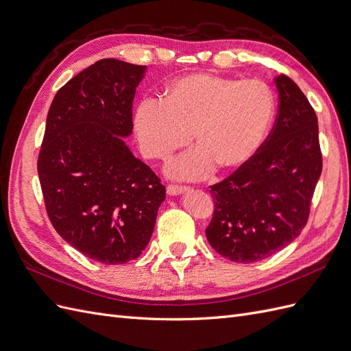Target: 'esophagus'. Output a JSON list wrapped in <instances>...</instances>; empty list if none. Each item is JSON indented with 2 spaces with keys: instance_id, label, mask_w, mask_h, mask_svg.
<instances>
[{
  "instance_id": "34e87169",
  "label": "esophagus",
  "mask_w": 351,
  "mask_h": 351,
  "mask_svg": "<svg viewBox=\"0 0 351 351\" xmlns=\"http://www.w3.org/2000/svg\"><path fill=\"white\" fill-rule=\"evenodd\" d=\"M189 190V187L187 186H182V184H168L167 186V192H168V195H180V193H184V192H187Z\"/></svg>"
}]
</instances>
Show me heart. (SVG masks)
<instances>
[{"mask_svg": "<svg viewBox=\"0 0 351 351\" xmlns=\"http://www.w3.org/2000/svg\"><path fill=\"white\" fill-rule=\"evenodd\" d=\"M275 114L267 83L195 73L174 80L162 99H145L134 115L142 152L167 159L193 137L196 149L168 165L182 178H202L218 165L234 169L256 154Z\"/></svg>", "mask_w": 351, "mask_h": 351, "instance_id": "obj_1", "label": "heart"}]
</instances>
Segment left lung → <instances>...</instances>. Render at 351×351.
Masks as SVG:
<instances>
[{"mask_svg":"<svg viewBox=\"0 0 351 351\" xmlns=\"http://www.w3.org/2000/svg\"><path fill=\"white\" fill-rule=\"evenodd\" d=\"M275 84L280 104L271 133L246 164L209 190L214 215L206 239L239 263L267 259L300 234L322 173L313 107L285 74Z\"/></svg>","mask_w":351,"mask_h":351,"instance_id":"left-lung-1","label":"left lung"}]
</instances>
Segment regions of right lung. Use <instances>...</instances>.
<instances>
[{"instance_id": "1", "label": "right lung", "mask_w": 351, "mask_h": 351, "mask_svg": "<svg viewBox=\"0 0 351 351\" xmlns=\"http://www.w3.org/2000/svg\"><path fill=\"white\" fill-rule=\"evenodd\" d=\"M145 66L104 58L60 88L48 111L38 176L52 227L101 263H125L149 243L165 186L123 137Z\"/></svg>"}]
</instances>
